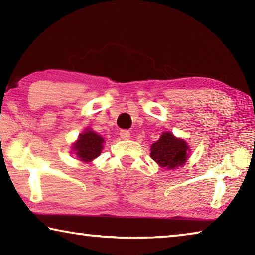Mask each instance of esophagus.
I'll return each mask as SVG.
<instances>
[{"label":"esophagus","instance_id":"obj_1","mask_svg":"<svg viewBox=\"0 0 255 255\" xmlns=\"http://www.w3.org/2000/svg\"><path fill=\"white\" fill-rule=\"evenodd\" d=\"M119 135H120V138H122V139H124V140H127V139H129V138H130V132H129L128 130H122L119 132Z\"/></svg>","mask_w":255,"mask_h":255}]
</instances>
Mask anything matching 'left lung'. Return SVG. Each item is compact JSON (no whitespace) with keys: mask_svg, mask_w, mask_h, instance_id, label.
Returning a JSON list of instances; mask_svg holds the SVG:
<instances>
[{"mask_svg":"<svg viewBox=\"0 0 255 255\" xmlns=\"http://www.w3.org/2000/svg\"><path fill=\"white\" fill-rule=\"evenodd\" d=\"M189 156L190 146L187 141L175 137L171 131H164L159 139L150 146V157L166 170L184 165Z\"/></svg>","mask_w":255,"mask_h":255,"instance_id":"obj_1","label":"left lung"}]
</instances>
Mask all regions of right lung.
<instances>
[{
	"label": "right lung",
	"instance_id": "1",
	"mask_svg": "<svg viewBox=\"0 0 255 255\" xmlns=\"http://www.w3.org/2000/svg\"><path fill=\"white\" fill-rule=\"evenodd\" d=\"M105 143V139L100 135H98L91 128L86 127L84 131L81 132L77 139L73 143L72 152L82 162L89 163L100 156Z\"/></svg>",
	"mask_w": 255,
	"mask_h": 255
}]
</instances>
